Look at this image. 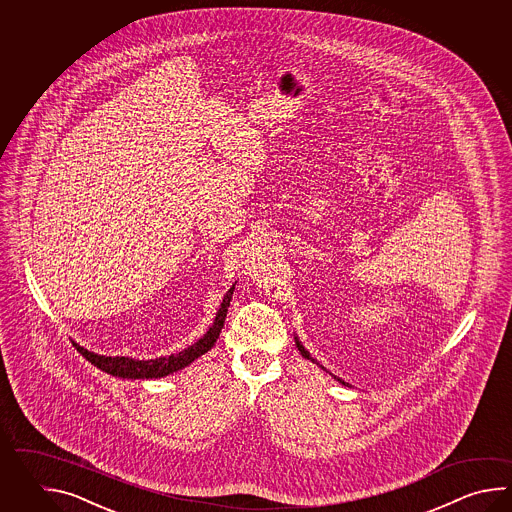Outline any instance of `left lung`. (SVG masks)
I'll use <instances>...</instances> for the list:
<instances>
[{
    "mask_svg": "<svg viewBox=\"0 0 512 512\" xmlns=\"http://www.w3.org/2000/svg\"><path fill=\"white\" fill-rule=\"evenodd\" d=\"M294 340H296V348L300 349V353H302V357H304V359L313 360V362H316V360L313 359V357H311V355H309V351H307V349H305L304 346H302V342H300V340H298V337H294ZM320 368H322V366H320ZM322 370H324V368H322ZM335 379H337V377H335ZM337 381L342 382V384H344V386H346V382L342 381V379H337Z\"/></svg>",
    "mask_w": 512,
    "mask_h": 512,
    "instance_id": "1",
    "label": "left lung"
}]
</instances>
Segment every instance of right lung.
Returning <instances> with one entry per match:
<instances>
[{
  "instance_id": "1",
  "label": "right lung",
  "mask_w": 512,
  "mask_h": 512,
  "mask_svg": "<svg viewBox=\"0 0 512 512\" xmlns=\"http://www.w3.org/2000/svg\"><path fill=\"white\" fill-rule=\"evenodd\" d=\"M234 293V285L230 287L227 294L223 296V302L219 305L218 315L214 318V324L210 326L203 338H199L196 344L188 346V348L170 355V357H159V359L137 360L130 357H106V355H98L93 351H87L82 346H77V351L82 353V357H86L93 366H97L98 370L106 371L113 377L120 379H161L170 373L183 370L188 364H192L194 360L199 359L201 355H205L208 349L216 344L219 333L225 324V316L229 311L230 300Z\"/></svg>"
}]
</instances>
